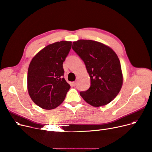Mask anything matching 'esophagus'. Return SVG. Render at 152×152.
Listing matches in <instances>:
<instances>
[{
	"instance_id": "34e87169",
	"label": "esophagus",
	"mask_w": 152,
	"mask_h": 152,
	"mask_svg": "<svg viewBox=\"0 0 152 152\" xmlns=\"http://www.w3.org/2000/svg\"><path fill=\"white\" fill-rule=\"evenodd\" d=\"M76 85H77V81H74V82H72V85L74 86H76Z\"/></svg>"
}]
</instances>
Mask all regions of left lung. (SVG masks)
I'll use <instances>...</instances> for the list:
<instances>
[{
    "instance_id": "obj_1",
    "label": "left lung",
    "mask_w": 152,
    "mask_h": 152,
    "mask_svg": "<svg viewBox=\"0 0 152 152\" xmlns=\"http://www.w3.org/2000/svg\"><path fill=\"white\" fill-rule=\"evenodd\" d=\"M72 48L84 62L91 81L89 89L80 95L94 107L109 104L118 95L123 82L117 54L109 47L90 40L74 42Z\"/></svg>"
}]
</instances>
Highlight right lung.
<instances>
[{
    "mask_svg": "<svg viewBox=\"0 0 152 152\" xmlns=\"http://www.w3.org/2000/svg\"><path fill=\"white\" fill-rule=\"evenodd\" d=\"M71 42L47 45L34 57L28 71V91L36 105L46 110L60 105L70 85L63 77V62L71 48Z\"/></svg>",
    "mask_w": 152,
    "mask_h": 152,
    "instance_id": "1",
    "label": "right lung"
}]
</instances>
